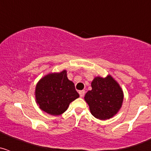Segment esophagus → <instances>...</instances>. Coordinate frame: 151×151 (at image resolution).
Returning <instances> with one entry per match:
<instances>
[{
    "mask_svg": "<svg viewBox=\"0 0 151 151\" xmlns=\"http://www.w3.org/2000/svg\"><path fill=\"white\" fill-rule=\"evenodd\" d=\"M78 93H79V95L81 97H82L84 95H85V91H79Z\"/></svg>",
    "mask_w": 151,
    "mask_h": 151,
    "instance_id": "34e87169",
    "label": "esophagus"
}]
</instances>
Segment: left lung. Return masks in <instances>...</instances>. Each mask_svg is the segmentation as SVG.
I'll use <instances>...</instances> for the list:
<instances>
[{"instance_id": "obj_1", "label": "left lung", "mask_w": 151, "mask_h": 151, "mask_svg": "<svg viewBox=\"0 0 151 151\" xmlns=\"http://www.w3.org/2000/svg\"><path fill=\"white\" fill-rule=\"evenodd\" d=\"M92 89L85 94V101L91 114L101 120L112 118L118 113L123 101V91L111 76H97L91 82Z\"/></svg>"}]
</instances>
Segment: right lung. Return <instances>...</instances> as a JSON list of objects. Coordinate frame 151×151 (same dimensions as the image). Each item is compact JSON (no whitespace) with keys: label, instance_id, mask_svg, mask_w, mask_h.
Masks as SVG:
<instances>
[{"label":"right lung","instance_id":"obj_1","mask_svg":"<svg viewBox=\"0 0 151 151\" xmlns=\"http://www.w3.org/2000/svg\"><path fill=\"white\" fill-rule=\"evenodd\" d=\"M35 94L40 109L53 116L63 113L69 104L79 97L74 83L68 79L66 70L49 73L41 78Z\"/></svg>","mask_w":151,"mask_h":151}]
</instances>
